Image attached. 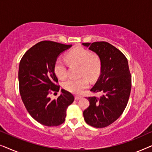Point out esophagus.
I'll return each instance as SVG.
<instances>
[{
	"instance_id": "esophagus-1",
	"label": "esophagus",
	"mask_w": 152,
	"mask_h": 152,
	"mask_svg": "<svg viewBox=\"0 0 152 152\" xmlns=\"http://www.w3.org/2000/svg\"><path fill=\"white\" fill-rule=\"evenodd\" d=\"M81 98H82V97H80V96H77V95H76L75 97V99L76 100H78V99H81Z\"/></svg>"
}]
</instances>
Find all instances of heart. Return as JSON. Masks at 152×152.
<instances>
[{
	"mask_svg": "<svg viewBox=\"0 0 152 152\" xmlns=\"http://www.w3.org/2000/svg\"><path fill=\"white\" fill-rule=\"evenodd\" d=\"M66 58L70 64L80 65V75H86L91 80H95L99 76L102 71V62L97 55H93L88 50L82 47H77L70 50L66 54ZM56 76L59 80H64L67 77V65L61 59H57L53 67ZM90 82L86 77H82L78 80L70 79L62 84L63 88L69 92L80 95L84 89L89 86Z\"/></svg>",
	"mask_w": 152,
	"mask_h": 152,
	"instance_id": "obj_1",
	"label": "heart"
}]
</instances>
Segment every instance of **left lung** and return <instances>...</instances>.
<instances>
[{
  "instance_id": "1",
  "label": "left lung",
  "mask_w": 152,
  "mask_h": 152,
  "mask_svg": "<svg viewBox=\"0 0 152 152\" xmlns=\"http://www.w3.org/2000/svg\"><path fill=\"white\" fill-rule=\"evenodd\" d=\"M82 44L101 60V75L91 91L103 93L99 97L87 98L90 105L83 115L89 125L104 128L115 122L125 109L132 88V75L127 59L113 45L106 41Z\"/></svg>"
}]
</instances>
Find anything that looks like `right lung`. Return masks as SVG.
<instances>
[{"label": "right lung", "instance_id": "add662e5", "mask_svg": "<svg viewBox=\"0 0 152 152\" xmlns=\"http://www.w3.org/2000/svg\"><path fill=\"white\" fill-rule=\"evenodd\" d=\"M71 46L43 41L30 48L20 59L18 83L22 101L30 115L43 125L57 126L64 123L66 109L75 99L73 95L64 89L57 99L50 97L60 88L54 64L59 54Z\"/></svg>", "mask_w": 152, "mask_h": 152}]
</instances>
